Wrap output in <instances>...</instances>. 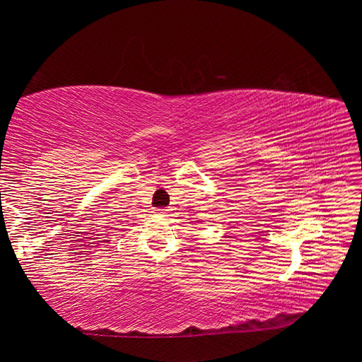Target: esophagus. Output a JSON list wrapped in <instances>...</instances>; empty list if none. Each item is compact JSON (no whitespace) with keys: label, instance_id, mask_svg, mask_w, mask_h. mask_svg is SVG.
Masks as SVG:
<instances>
[{"label":"esophagus","instance_id":"esophagus-1","mask_svg":"<svg viewBox=\"0 0 362 362\" xmlns=\"http://www.w3.org/2000/svg\"><path fill=\"white\" fill-rule=\"evenodd\" d=\"M159 214H161V216H164V217H169L170 209H159Z\"/></svg>","mask_w":362,"mask_h":362}]
</instances>
